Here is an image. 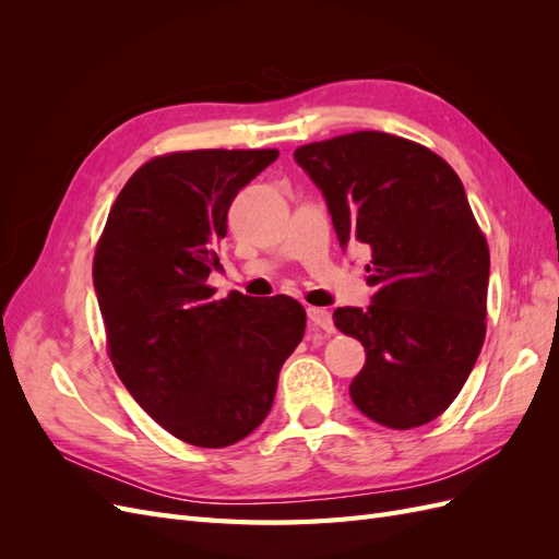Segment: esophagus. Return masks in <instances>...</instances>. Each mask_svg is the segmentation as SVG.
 Returning a JSON list of instances; mask_svg holds the SVG:
<instances>
[{"instance_id":"obj_1","label":"esophagus","mask_w":559,"mask_h":559,"mask_svg":"<svg viewBox=\"0 0 559 559\" xmlns=\"http://www.w3.org/2000/svg\"><path fill=\"white\" fill-rule=\"evenodd\" d=\"M306 312H308V319L312 321V324H314L317 329H321L324 333H333V331H335L333 317H331L329 310H324V308H312V306H310Z\"/></svg>"}]
</instances>
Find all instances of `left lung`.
Listing matches in <instances>:
<instances>
[{
    "instance_id": "8db88e82",
    "label": "left lung",
    "mask_w": 559,
    "mask_h": 559,
    "mask_svg": "<svg viewBox=\"0 0 559 559\" xmlns=\"http://www.w3.org/2000/svg\"><path fill=\"white\" fill-rule=\"evenodd\" d=\"M341 247L370 251V306L335 326L366 349L349 396L389 429L436 419L462 392L485 341L489 249L462 179L427 146L378 130L298 146Z\"/></svg>"
}]
</instances>
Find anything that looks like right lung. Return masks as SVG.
I'll list each match as a JSON object with an SVG mask.
<instances>
[{
	"instance_id": "1",
	"label": "right lung",
	"mask_w": 559,
	"mask_h": 559,
	"mask_svg": "<svg viewBox=\"0 0 559 559\" xmlns=\"http://www.w3.org/2000/svg\"><path fill=\"white\" fill-rule=\"evenodd\" d=\"M277 148L158 156L118 193L93 261L109 357L132 399L179 441L226 448L273 408L282 364L306 333L289 296L214 300L228 207Z\"/></svg>"
}]
</instances>
